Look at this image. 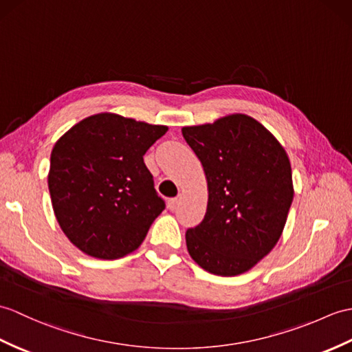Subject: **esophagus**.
<instances>
[{"mask_svg": "<svg viewBox=\"0 0 352 352\" xmlns=\"http://www.w3.org/2000/svg\"><path fill=\"white\" fill-rule=\"evenodd\" d=\"M178 201H179V196H177V198H170V199H168V208L174 211V210L178 207Z\"/></svg>", "mask_w": 352, "mask_h": 352, "instance_id": "esophagus-1", "label": "esophagus"}]
</instances>
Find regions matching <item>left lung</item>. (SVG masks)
Segmentation results:
<instances>
[{"label":"left lung","mask_w":352,"mask_h":352,"mask_svg":"<svg viewBox=\"0 0 352 352\" xmlns=\"http://www.w3.org/2000/svg\"><path fill=\"white\" fill-rule=\"evenodd\" d=\"M182 132L208 184L206 216L187 230V250L208 273L248 272L272 252L287 223L294 198L288 154L244 113Z\"/></svg>","instance_id":"obj_1"}]
</instances>
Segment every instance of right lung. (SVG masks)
<instances>
[{
	"instance_id": "1",
	"label": "right lung",
	"mask_w": 352,
	"mask_h": 352,
	"mask_svg": "<svg viewBox=\"0 0 352 352\" xmlns=\"http://www.w3.org/2000/svg\"><path fill=\"white\" fill-rule=\"evenodd\" d=\"M168 132L117 113H97L65 132L51 153L47 186L63 232L89 256L136 250L163 210L144 154Z\"/></svg>"
}]
</instances>
